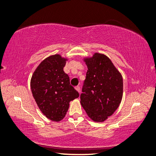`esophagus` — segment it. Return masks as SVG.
<instances>
[{
    "instance_id": "34e87169",
    "label": "esophagus",
    "mask_w": 156,
    "mask_h": 156,
    "mask_svg": "<svg viewBox=\"0 0 156 156\" xmlns=\"http://www.w3.org/2000/svg\"><path fill=\"white\" fill-rule=\"evenodd\" d=\"M75 88H76V90H77V91H78V93L80 92V86H76V87H75Z\"/></svg>"
}]
</instances>
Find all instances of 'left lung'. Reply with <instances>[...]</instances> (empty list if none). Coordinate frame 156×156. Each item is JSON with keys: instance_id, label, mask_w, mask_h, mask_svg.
I'll list each match as a JSON object with an SVG mask.
<instances>
[{"instance_id": "left-lung-1", "label": "left lung", "mask_w": 156, "mask_h": 156, "mask_svg": "<svg viewBox=\"0 0 156 156\" xmlns=\"http://www.w3.org/2000/svg\"><path fill=\"white\" fill-rule=\"evenodd\" d=\"M88 70L80 104L94 122H103L117 109L123 96L122 74L112 60L102 53L85 57Z\"/></svg>"}]
</instances>
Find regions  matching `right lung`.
I'll return each mask as SVG.
<instances>
[{
  "label": "right lung",
  "mask_w": 156,
  "mask_h": 156,
  "mask_svg": "<svg viewBox=\"0 0 156 156\" xmlns=\"http://www.w3.org/2000/svg\"><path fill=\"white\" fill-rule=\"evenodd\" d=\"M68 60L59 54L50 55L40 62L31 78V93L39 109L53 122L63 119L70 102L79 96L63 70Z\"/></svg>",
  "instance_id": "1"
}]
</instances>
